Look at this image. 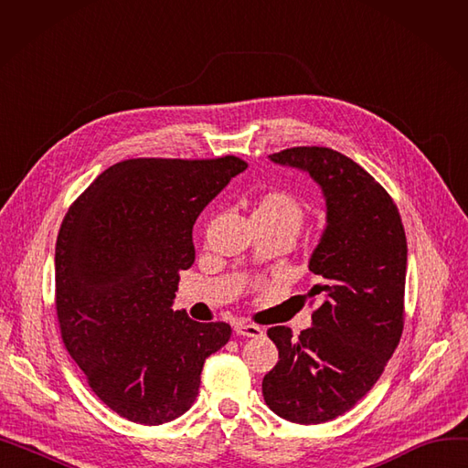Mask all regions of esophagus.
Wrapping results in <instances>:
<instances>
[{"label": "esophagus", "instance_id": "34e87169", "mask_svg": "<svg viewBox=\"0 0 468 468\" xmlns=\"http://www.w3.org/2000/svg\"><path fill=\"white\" fill-rule=\"evenodd\" d=\"M237 335H242V337H261L263 335V330L256 324H239L235 328Z\"/></svg>", "mask_w": 468, "mask_h": 468}]
</instances>
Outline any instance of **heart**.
<instances>
[{
  "instance_id": "heart-1",
  "label": "heart",
  "mask_w": 468,
  "mask_h": 468,
  "mask_svg": "<svg viewBox=\"0 0 468 468\" xmlns=\"http://www.w3.org/2000/svg\"><path fill=\"white\" fill-rule=\"evenodd\" d=\"M252 218L282 221L298 231L303 221V207L292 193L284 189H271L256 201Z\"/></svg>"
}]
</instances>
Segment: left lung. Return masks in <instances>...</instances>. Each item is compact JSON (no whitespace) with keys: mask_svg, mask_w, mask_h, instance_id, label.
<instances>
[{"mask_svg":"<svg viewBox=\"0 0 468 468\" xmlns=\"http://www.w3.org/2000/svg\"><path fill=\"white\" fill-rule=\"evenodd\" d=\"M273 163L307 172L326 201V226L309 258L321 298L311 328L292 337L267 330L279 362L265 374V404L279 417L316 425L349 411L370 390L404 328L408 244L397 205L347 155L330 147H290Z\"/></svg>","mask_w":468,"mask_h":468,"instance_id":"left-lung-1","label":"left lung"}]
</instances>
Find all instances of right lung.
Segmentation results:
<instances>
[{"label": "right lung", "mask_w": 468, "mask_h": 468, "mask_svg": "<svg viewBox=\"0 0 468 468\" xmlns=\"http://www.w3.org/2000/svg\"><path fill=\"white\" fill-rule=\"evenodd\" d=\"M247 163L129 159L106 168L64 216L55 250L57 314L69 356L110 410L161 425L197 399L205 360L231 326L175 311L195 260L193 224Z\"/></svg>", "instance_id": "1"}]
</instances>
